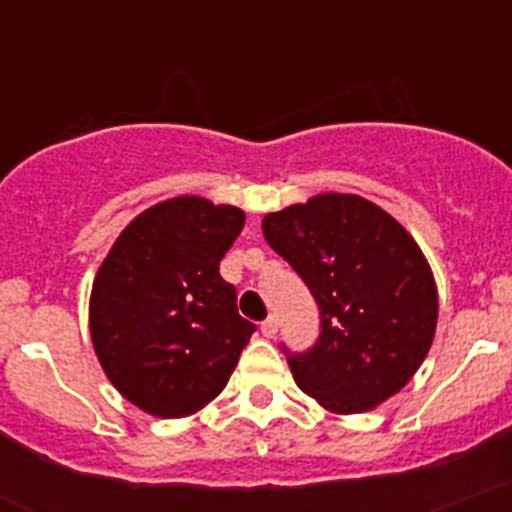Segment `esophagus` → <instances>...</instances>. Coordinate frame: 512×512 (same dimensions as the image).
<instances>
[{"label":"esophagus","instance_id":"34e87169","mask_svg":"<svg viewBox=\"0 0 512 512\" xmlns=\"http://www.w3.org/2000/svg\"><path fill=\"white\" fill-rule=\"evenodd\" d=\"M261 333H263V337H276V333H278V318H276V315H271V318L263 320Z\"/></svg>","mask_w":512,"mask_h":512}]
</instances>
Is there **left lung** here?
Here are the masks:
<instances>
[{
    "label": "left lung",
    "mask_w": 512,
    "mask_h": 512,
    "mask_svg": "<svg viewBox=\"0 0 512 512\" xmlns=\"http://www.w3.org/2000/svg\"><path fill=\"white\" fill-rule=\"evenodd\" d=\"M261 229L323 320L318 342L288 357L295 384L333 414L394 397L424 362L439 318L434 273L414 236L370 199L337 192L266 214Z\"/></svg>",
    "instance_id": "obj_1"
}]
</instances>
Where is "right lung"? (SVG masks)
<instances>
[{"label": "right lung", "instance_id": "obj_1", "mask_svg": "<svg viewBox=\"0 0 512 512\" xmlns=\"http://www.w3.org/2000/svg\"><path fill=\"white\" fill-rule=\"evenodd\" d=\"M244 221L231 204L172 197L130 221L100 263L88 305L93 350L142 412L197 414L229 382L256 330L219 276Z\"/></svg>", "mask_w": 512, "mask_h": 512}]
</instances>
